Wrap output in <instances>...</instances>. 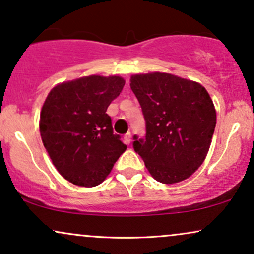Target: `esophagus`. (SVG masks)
<instances>
[{
    "mask_svg": "<svg viewBox=\"0 0 254 254\" xmlns=\"http://www.w3.org/2000/svg\"><path fill=\"white\" fill-rule=\"evenodd\" d=\"M124 142H125V144H127V145L130 144V142H131V133L130 132H127L124 135Z\"/></svg>",
    "mask_w": 254,
    "mask_h": 254,
    "instance_id": "esophagus-1",
    "label": "esophagus"
}]
</instances>
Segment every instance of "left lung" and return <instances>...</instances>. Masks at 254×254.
Instances as JSON below:
<instances>
[{"label":"left lung","mask_w":254,"mask_h":254,"mask_svg":"<svg viewBox=\"0 0 254 254\" xmlns=\"http://www.w3.org/2000/svg\"><path fill=\"white\" fill-rule=\"evenodd\" d=\"M130 87L145 121V137L133 136V149L157 182L188 179L210 148L216 125L210 95L199 83L165 72L135 75Z\"/></svg>","instance_id":"1"}]
</instances>
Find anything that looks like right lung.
Wrapping results in <instances>:
<instances>
[{
  "label": "right lung",
  "mask_w": 254,
  "mask_h": 254,
  "mask_svg": "<svg viewBox=\"0 0 254 254\" xmlns=\"http://www.w3.org/2000/svg\"><path fill=\"white\" fill-rule=\"evenodd\" d=\"M124 84L119 76L93 75L58 84L49 93L40 112V136L68 182L99 185L127 149L106 113Z\"/></svg>",
  "instance_id": "1"
}]
</instances>
